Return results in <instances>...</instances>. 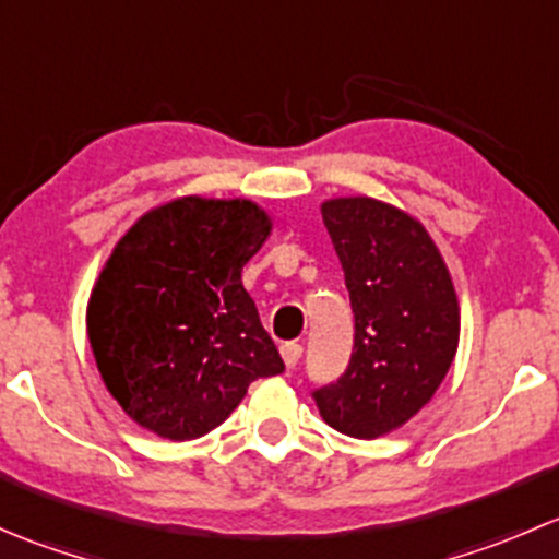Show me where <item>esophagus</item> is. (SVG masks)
Instances as JSON below:
<instances>
[{
	"instance_id": "34e87169",
	"label": "esophagus",
	"mask_w": 559,
	"mask_h": 559,
	"mask_svg": "<svg viewBox=\"0 0 559 559\" xmlns=\"http://www.w3.org/2000/svg\"><path fill=\"white\" fill-rule=\"evenodd\" d=\"M281 357H284L286 368H297V362H300V357H302V346L295 341L284 343V346H281Z\"/></svg>"
}]
</instances>
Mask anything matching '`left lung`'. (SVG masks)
Wrapping results in <instances>:
<instances>
[{"instance_id": "1", "label": "left lung", "mask_w": 559, "mask_h": 559, "mask_svg": "<svg viewBox=\"0 0 559 559\" xmlns=\"http://www.w3.org/2000/svg\"><path fill=\"white\" fill-rule=\"evenodd\" d=\"M321 218L346 275L354 352L346 373L313 392L337 432L381 438L432 400L460 346V300L419 218L376 197H332Z\"/></svg>"}]
</instances>
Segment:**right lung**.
<instances>
[{"label":"right lung","mask_w":559,"mask_h":559,"mask_svg":"<svg viewBox=\"0 0 559 559\" xmlns=\"http://www.w3.org/2000/svg\"><path fill=\"white\" fill-rule=\"evenodd\" d=\"M273 218L246 197L186 194L127 229L94 281L86 332L123 414L170 441L222 425L284 359L243 289Z\"/></svg>","instance_id":"right-lung-1"}]
</instances>
